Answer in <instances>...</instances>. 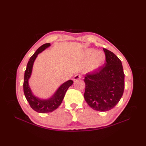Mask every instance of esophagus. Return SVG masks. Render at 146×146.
Wrapping results in <instances>:
<instances>
[{"label":"esophagus","instance_id":"34e87169","mask_svg":"<svg viewBox=\"0 0 146 146\" xmlns=\"http://www.w3.org/2000/svg\"><path fill=\"white\" fill-rule=\"evenodd\" d=\"M81 78H82V76L81 75H75V76H74L73 80H78V79H80Z\"/></svg>","mask_w":146,"mask_h":146}]
</instances>
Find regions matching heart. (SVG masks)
Here are the masks:
<instances>
[{
  "label": "heart",
  "instance_id": "obj_1",
  "mask_svg": "<svg viewBox=\"0 0 146 146\" xmlns=\"http://www.w3.org/2000/svg\"><path fill=\"white\" fill-rule=\"evenodd\" d=\"M85 59L90 58L88 63V68L90 70H95L103 63L105 60V55L101 51L95 52L94 49H87L84 52Z\"/></svg>",
  "mask_w": 146,
  "mask_h": 146
}]
</instances>
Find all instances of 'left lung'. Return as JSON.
Masks as SVG:
<instances>
[{"label":"left lung","mask_w":146,"mask_h":146,"mask_svg":"<svg viewBox=\"0 0 146 146\" xmlns=\"http://www.w3.org/2000/svg\"><path fill=\"white\" fill-rule=\"evenodd\" d=\"M106 62L93 72L86 74L84 98L90 107L100 111L115 106L124 90V73L121 61L112 52L104 48Z\"/></svg>","instance_id":"1"}]
</instances>
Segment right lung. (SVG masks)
Returning <instances> with one entry per match:
<instances>
[{
	"instance_id": "obj_1",
	"label": "right lung",
	"mask_w": 146,
	"mask_h": 146,
	"mask_svg": "<svg viewBox=\"0 0 146 146\" xmlns=\"http://www.w3.org/2000/svg\"><path fill=\"white\" fill-rule=\"evenodd\" d=\"M50 45V43H46V44H44L41 46H40L37 49V51L35 52V54L30 58L27 64L25 73H24V80L23 83L24 95H25L26 100L29 102L31 107L34 110H35L37 112L39 113L51 112V111L56 109L61 105L62 101H63L67 90L73 83V81H72V80H68L66 82L64 83L58 89V90L56 92L53 97L46 100H40V99L36 98L35 96L33 95L29 86L28 80L32 72L34 61H35L36 58L39 53L42 52L46 48L49 47Z\"/></svg>"
}]
</instances>
